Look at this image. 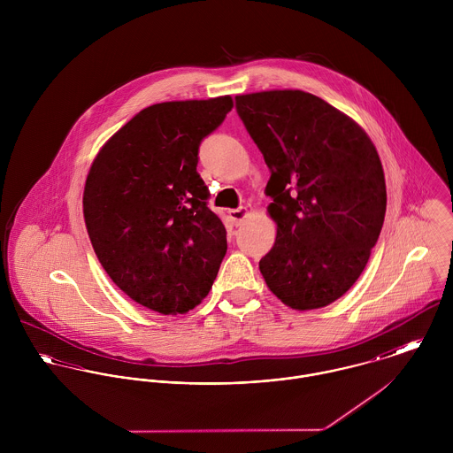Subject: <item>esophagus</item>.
<instances>
[{
	"instance_id": "34e87169",
	"label": "esophagus",
	"mask_w": 453,
	"mask_h": 453,
	"mask_svg": "<svg viewBox=\"0 0 453 453\" xmlns=\"http://www.w3.org/2000/svg\"><path fill=\"white\" fill-rule=\"evenodd\" d=\"M228 216H230V219L234 221V225H235V226H239V225H242V221L250 216V211H248V207L230 209V211H228Z\"/></svg>"
}]
</instances>
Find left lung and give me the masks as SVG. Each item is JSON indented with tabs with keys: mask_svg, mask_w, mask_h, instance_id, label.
I'll list each match as a JSON object with an SVG mask.
<instances>
[{
	"mask_svg": "<svg viewBox=\"0 0 453 453\" xmlns=\"http://www.w3.org/2000/svg\"><path fill=\"white\" fill-rule=\"evenodd\" d=\"M272 176L275 244L259 259L268 289L295 311L323 309L363 273L388 205L386 176L366 130L303 90L235 97Z\"/></svg>",
	"mask_w": 453,
	"mask_h": 453,
	"instance_id": "obj_1",
	"label": "left lung"
}]
</instances>
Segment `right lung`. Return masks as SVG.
Segmentation results:
<instances>
[{"instance_id":"right-lung-1","label":"right lung","mask_w":453,"mask_h":453,"mask_svg":"<svg viewBox=\"0 0 453 453\" xmlns=\"http://www.w3.org/2000/svg\"><path fill=\"white\" fill-rule=\"evenodd\" d=\"M232 108L230 96L148 106L103 144L87 174L96 257L130 300L158 314L196 307L225 258L226 230L207 207L196 155Z\"/></svg>"}]
</instances>
